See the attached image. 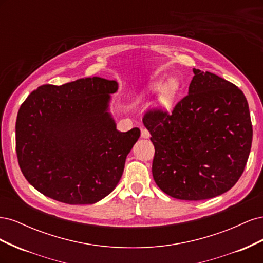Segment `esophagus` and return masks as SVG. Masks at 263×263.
Instances as JSON below:
<instances>
[{
	"label": "esophagus",
	"instance_id": "esophagus-1",
	"mask_svg": "<svg viewBox=\"0 0 263 263\" xmlns=\"http://www.w3.org/2000/svg\"><path fill=\"white\" fill-rule=\"evenodd\" d=\"M141 137L142 138H149L150 137V133L146 128H141Z\"/></svg>",
	"mask_w": 263,
	"mask_h": 263
}]
</instances>
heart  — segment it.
I'll return each instance as SVG.
<instances>
[{
  "instance_id": "heart-1",
  "label": "heart",
  "mask_w": 263,
  "mask_h": 263,
  "mask_svg": "<svg viewBox=\"0 0 263 263\" xmlns=\"http://www.w3.org/2000/svg\"><path fill=\"white\" fill-rule=\"evenodd\" d=\"M162 86L161 82H157L154 84L153 89L154 90H159ZM179 90V82L176 80V79H169L168 82H166L163 86V89L159 95L158 99V107L162 109V110H169L172 108L174 104V100H176L177 93Z\"/></svg>"
}]
</instances>
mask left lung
Returning <instances> with one entry per match:
<instances>
[{
	"label": "left lung",
	"instance_id": "1",
	"mask_svg": "<svg viewBox=\"0 0 263 263\" xmlns=\"http://www.w3.org/2000/svg\"><path fill=\"white\" fill-rule=\"evenodd\" d=\"M193 72L187 95L172 114L154 109L142 118L155 146L156 184L185 201L208 200L232 189L245 170L252 142L242 91L209 71Z\"/></svg>",
	"mask_w": 263,
	"mask_h": 263
}]
</instances>
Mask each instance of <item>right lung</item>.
Listing matches in <instances>:
<instances>
[{"mask_svg": "<svg viewBox=\"0 0 263 263\" xmlns=\"http://www.w3.org/2000/svg\"><path fill=\"white\" fill-rule=\"evenodd\" d=\"M115 80L100 77L31 92L16 119V154L24 177L44 195L71 205L94 204L122 178L140 136L122 133L109 113Z\"/></svg>", "mask_w": 263, "mask_h": 263, "instance_id": "right-lung-1", "label": "right lung"}]
</instances>
